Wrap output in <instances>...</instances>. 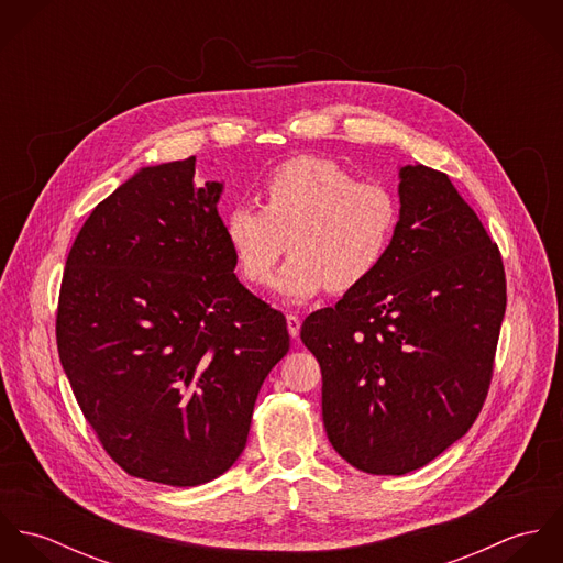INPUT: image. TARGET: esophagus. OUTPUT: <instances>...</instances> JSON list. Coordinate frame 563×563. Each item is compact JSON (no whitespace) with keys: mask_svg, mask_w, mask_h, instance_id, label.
I'll return each instance as SVG.
<instances>
[{"mask_svg":"<svg viewBox=\"0 0 563 563\" xmlns=\"http://www.w3.org/2000/svg\"><path fill=\"white\" fill-rule=\"evenodd\" d=\"M286 324H288V333H290L292 338H297V335H299V329H301V319H299L297 314H288V317H286Z\"/></svg>","mask_w":563,"mask_h":563,"instance_id":"obj_1","label":"esophagus"}]
</instances>
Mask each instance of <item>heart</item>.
<instances>
[{"label": "heart", "mask_w": 563, "mask_h": 563, "mask_svg": "<svg viewBox=\"0 0 563 563\" xmlns=\"http://www.w3.org/2000/svg\"><path fill=\"white\" fill-rule=\"evenodd\" d=\"M264 208L236 203L223 221L246 282L271 279L284 249L292 253L275 292L303 303L322 288L346 292L384 264L399 225V201L382 181H357L338 162L297 156L262 184Z\"/></svg>", "instance_id": "b5f03b06"}]
</instances>
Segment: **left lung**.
Instances as JSON below:
<instances>
[{"mask_svg": "<svg viewBox=\"0 0 563 563\" xmlns=\"http://www.w3.org/2000/svg\"><path fill=\"white\" fill-rule=\"evenodd\" d=\"M399 203L377 273L301 327L327 438L371 475L418 471L473 427L507 303L498 246L449 175L399 166Z\"/></svg>", "mask_w": 563, "mask_h": 563, "instance_id": "1", "label": "left lung"}]
</instances>
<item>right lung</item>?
Returning <instances> with one entry per match:
<instances>
[{
  "label": "right lung",
  "instance_id": "obj_1",
  "mask_svg": "<svg viewBox=\"0 0 563 563\" xmlns=\"http://www.w3.org/2000/svg\"><path fill=\"white\" fill-rule=\"evenodd\" d=\"M195 162L141 166L90 212L56 321L63 368L108 455L173 487L234 466L257 393L290 349L284 314L234 273L223 181L195 186Z\"/></svg>",
  "mask_w": 563,
  "mask_h": 563
}]
</instances>
